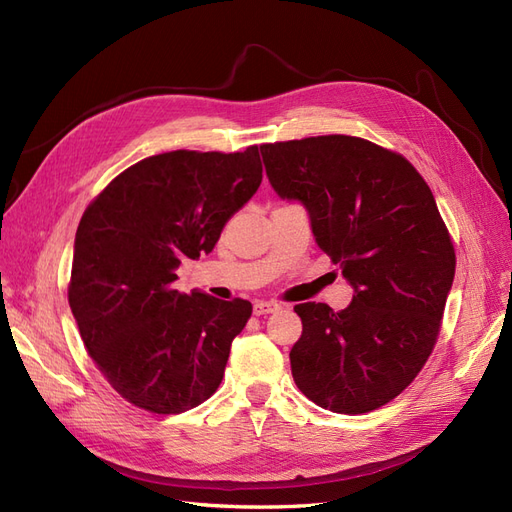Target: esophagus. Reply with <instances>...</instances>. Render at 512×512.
Instances as JSON below:
<instances>
[{
  "label": "esophagus",
  "mask_w": 512,
  "mask_h": 512,
  "mask_svg": "<svg viewBox=\"0 0 512 512\" xmlns=\"http://www.w3.org/2000/svg\"><path fill=\"white\" fill-rule=\"evenodd\" d=\"M282 305L280 303H273V301H256L254 303V314L256 316H267L273 312H280Z\"/></svg>",
  "instance_id": "34e87169"
}]
</instances>
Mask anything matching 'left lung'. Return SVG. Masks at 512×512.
Segmentation results:
<instances>
[{
  "label": "left lung",
  "mask_w": 512,
  "mask_h": 512,
  "mask_svg": "<svg viewBox=\"0 0 512 512\" xmlns=\"http://www.w3.org/2000/svg\"><path fill=\"white\" fill-rule=\"evenodd\" d=\"M280 198L307 209L320 250L354 288L352 303H299L292 378L320 408L363 414L389 404L436 346L455 277L451 235L425 179L395 151L329 134L262 145Z\"/></svg>",
  "instance_id": "left-lung-1"
}]
</instances>
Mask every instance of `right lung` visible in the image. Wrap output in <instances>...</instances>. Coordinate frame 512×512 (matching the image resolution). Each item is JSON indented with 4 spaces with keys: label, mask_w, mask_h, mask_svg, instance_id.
Segmentation results:
<instances>
[{
    "label": "right lung",
    "mask_w": 512,
    "mask_h": 512,
    "mask_svg": "<svg viewBox=\"0 0 512 512\" xmlns=\"http://www.w3.org/2000/svg\"><path fill=\"white\" fill-rule=\"evenodd\" d=\"M260 181L256 145L179 149L126 168L85 209L68 301L89 356L130 404L181 414L218 391L252 303L183 294L175 271L213 250Z\"/></svg>",
    "instance_id": "right-lung-1"
}]
</instances>
